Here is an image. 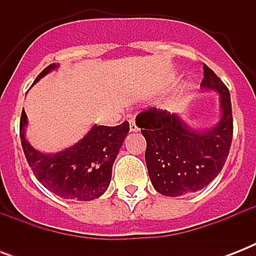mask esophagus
Segmentation results:
<instances>
[{"instance_id":"34e87169","label":"esophagus","mask_w":256,"mask_h":256,"mask_svg":"<svg viewBox=\"0 0 256 256\" xmlns=\"http://www.w3.org/2000/svg\"><path fill=\"white\" fill-rule=\"evenodd\" d=\"M128 124H130V132H138V126H136V120H128Z\"/></svg>"}]
</instances>
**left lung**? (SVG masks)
Listing matches in <instances>:
<instances>
[{"label":"left lung","mask_w":256,"mask_h":256,"mask_svg":"<svg viewBox=\"0 0 256 256\" xmlns=\"http://www.w3.org/2000/svg\"><path fill=\"white\" fill-rule=\"evenodd\" d=\"M202 88L220 96L222 116L212 128L198 132L176 114L150 108L136 124L146 140L144 160L152 186L164 196H180L206 187L224 166L232 140L230 92L216 74L203 65Z\"/></svg>","instance_id":"left-lung-1"}]
</instances>
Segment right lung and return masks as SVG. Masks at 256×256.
Here are the masks:
<instances>
[{
	"mask_svg": "<svg viewBox=\"0 0 256 256\" xmlns=\"http://www.w3.org/2000/svg\"><path fill=\"white\" fill-rule=\"evenodd\" d=\"M57 68L56 64L45 68L34 84ZM26 124L28 116L22 110L20 120L22 148L36 178L48 190L70 200H92L108 190L112 164L130 130L128 120L118 126L94 124L81 140L56 154L36 150L26 140Z\"/></svg>",
	"mask_w": 256,
	"mask_h": 256,
	"instance_id": "obj_1",
	"label": "right lung"
}]
</instances>
